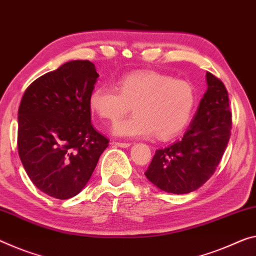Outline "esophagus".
<instances>
[{"label":"esophagus","mask_w":256,"mask_h":256,"mask_svg":"<svg viewBox=\"0 0 256 256\" xmlns=\"http://www.w3.org/2000/svg\"><path fill=\"white\" fill-rule=\"evenodd\" d=\"M113 144H114L116 146H119V148H129V146H130V143H127V142H113Z\"/></svg>","instance_id":"34e87169"}]
</instances>
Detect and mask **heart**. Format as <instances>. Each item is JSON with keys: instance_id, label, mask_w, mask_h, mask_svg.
I'll return each instance as SVG.
<instances>
[{"instance_id": "heart-1", "label": "heart", "mask_w": 256, "mask_h": 256, "mask_svg": "<svg viewBox=\"0 0 256 256\" xmlns=\"http://www.w3.org/2000/svg\"><path fill=\"white\" fill-rule=\"evenodd\" d=\"M135 114L118 122L113 132L121 137L172 138L190 122L196 106L194 88L182 78L156 72H134L121 78L116 89L97 87L89 108L102 119L116 122L130 111Z\"/></svg>"}]
</instances>
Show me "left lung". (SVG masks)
Segmentation results:
<instances>
[{
	"instance_id": "8db88e82",
	"label": "left lung",
	"mask_w": 256,
	"mask_h": 256,
	"mask_svg": "<svg viewBox=\"0 0 256 256\" xmlns=\"http://www.w3.org/2000/svg\"><path fill=\"white\" fill-rule=\"evenodd\" d=\"M207 92L183 138L156 151L144 172L160 190L188 194L204 186L215 172L231 135L232 120L228 90L207 72Z\"/></svg>"
}]
</instances>
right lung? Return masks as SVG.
<instances>
[{
	"instance_id": "right-lung-1",
	"label": "right lung",
	"mask_w": 256,
	"mask_h": 256,
	"mask_svg": "<svg viewBox=\"0 0 256 256\" xmlns=\"http://www.w3.org/2000/svg\"><path fill=\"white\" fill-rule=\"evenodd\" d=\"M97 78L92 62H68L36 78L22 95L19 158L35 186L54 198L76 196L108 146L92 124L89 97Z\"/></svg>"
}]
</instances>
